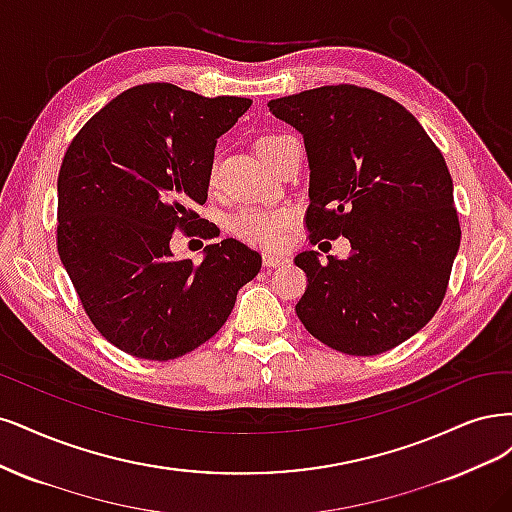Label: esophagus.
<instances>
[{
  "label": "esophagus",
  "instance_id": "1",
  "mask_svg": "<svg viewBox=\"0 0 512 512\" xmlns=\"http://www.w3.org/2000/svg\"><path fill=\"white\" fill-rule=\"evenodd\" d=\"M285 261H287V257H285V255H280V253H266V255H263V263H266L268 268L283 266Z\"/></svg>",
  "mask_w": 512,
  "mask_h": 512
}]
</instances>
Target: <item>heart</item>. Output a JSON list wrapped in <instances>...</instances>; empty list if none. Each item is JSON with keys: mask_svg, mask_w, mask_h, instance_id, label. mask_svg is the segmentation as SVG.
<instances>
[{"mask_svg": "<svg viewBox=\"0 0 512 512\" xmlns=\"http://www.w3.org/2000/svg\"><path fill=\"white\" fill-rule=\"evenodd\" d=\"M280 138L278 134L263 136L257 140L255 148L257 155L263 159L268 153V148L276 144ZM212 183H214V172H212ZM293 221V212L289 208H261V210H242L234 214L232 219V232L257 246H278L283 240V229Z\"/></svg>", "mask_w": 512, "mask_h": 512, "instance_id": "b5f03b06", "label": "heart"}]
</instances>
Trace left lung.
Segmentation results:
<instances>
[{
	"instance_id": "left-lung-1",
	"label": "left lung",
	"mask_w": 512,
	"mask_h": 512,
	"mask_svg": "<svg viewBox=\"0 0 512 512\" xmlns=\"http://www.w3.org/2000/svg\"><path fill=\"white\" fill-rule=\"evenodd\" d=\"M308 157L310 242L349 238L346 259L295 257L308 287L295 306L308 332L349 355H378L438 310L461 229L444 157L391 97L338 85L268 102Z\"/></svg>"
}]
</instances>
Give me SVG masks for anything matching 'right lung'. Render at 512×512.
<instances>
[{
	"mask_svg": "<svg viewBox=\"0 0 512 512\" xmlns=\"http://www.w3.org/2000/svg\"><path fill=\"white\" fill-rule=\"evenodd\" d=\"M148 82L114 97L80 129L57 180V249L89 319L117 349L153 361L191 353L232 315L261 270L240 240L208 244L200 266L176 259L195 229L217 140L251 108Z\"/></svg>",
	"mask_w": 512,
	"mask_h": 512,
	"instance_id": "obj_1",
	"label": "right lung"
}]
</instances>
